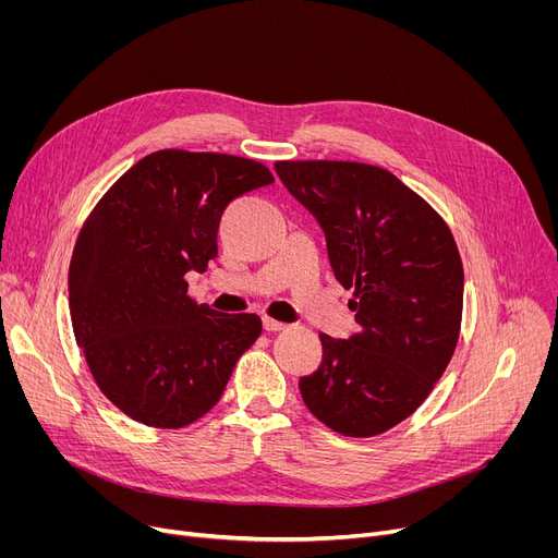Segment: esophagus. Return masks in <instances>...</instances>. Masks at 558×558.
<instances>
[{"mask_svg": "<svg viewBox=\"0 0 558 558\" xmlns=\"http://www.w3.org/2000/svg\"><path fill=\"white\" fill-rule=\"evenodd\" d=\"M264 330L267 332H280V330H284L287 328V324H282V320H276V318H269V316H264Z\"/></svg>", "mask_w": 558, "mask_h": 558, "instance_id": "obj_1", "label": "esophagus"}]
</instances>
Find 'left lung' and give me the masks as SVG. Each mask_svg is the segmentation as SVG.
I'll use <instances>...</instances> for the list:
<instances>
[{
    "mask_svg": "<svg viewBox=\"0 0 558 558\" xmlns=\"http://www.w3.org/2000/svg\"><path fill=\"white\" fill-rule=\"evenodd\" d=\"M284 187L326 232L337 280L355 289L360 332L320 335L324 362L301 377L310 412L343 436L412 416L448 368L461 330L463 267L448 223L383 167L280 160Z\"/></svg>",
    "mask_w": 558,
    "mask_h": 558,
    "instance_id": "8db88e82",
    "label": "left lung"
}]
</instances>
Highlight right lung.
<instances>
[{"label":"right lung","instance_id":"obj_1","mask_svg":"<svg viewBox=\"0 0 558 558\" xmlns=\"http://www.w3.org/2000/svg\"><path fill=\"white\" fill-rule=\"evenodd\" d=\"M269 183L248 158L162 149L85 219L70 262L74 337L101 393L133 421L179 429L208 414L262 335L257 314L192 301L185 274L217 257L226 205Z\"/></svg>","mask_w":558,"mask_h":558}]
</instances>
